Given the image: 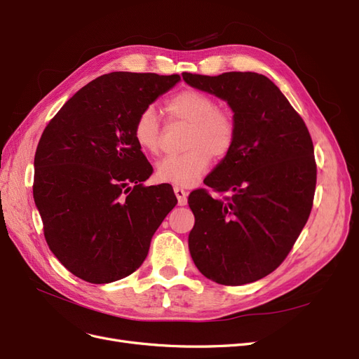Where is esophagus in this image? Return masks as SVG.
I'll list each match as a JSON object with an SVG mask.
<instances>
[{
    "label": "esophagus",
    "instance_id": "34e87169",
    "mask_svg": "<svg viewBox=\"0 0 359 359\" xmlns=\"http://www.w3.org/2000/svg\"><path fill=\"white\" fill-rule=\"evenodd\" d=\"M175 194L177 196L179 205H187V203H188V192L184 191L183 188H180V187H175Z\"/></svg>",
    "mask_w": 359,
    "mask_h": 359
}]
</instances>
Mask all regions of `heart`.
I'll use <instances>...</instances> for the list:
<instances>
[{"label":"heart","mask_w":359,"mask_h":359,"mask_svg":"<svg viewBox=\"0 0 359 359\" xmlns=\"http://www.w3.org/2000/svg\"><path fill=\"white\" fill-rule=\"evenodd\" d=\"M165 111L191 124L187 148L177 155H167L155 167L156 177L172 184H188L200 180L215 158L226 156L235 143L236 127L229 112L216 108L215 99L200 90H183L165 103ZM135 140L144 152L156 154L159 149V119L149 106L143 109L135 123Z\"/></svg>","instance_id":"heart-1"}]
</instances>
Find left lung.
I'll use <instances>...</instances> for the list:
<instances>
[{"mask_svg":"<svg viewBox=\"0 0 359 359\" xmlns=\"http://www.w3.org/2000/svg\"><path fill=\"white\" fill-rule=\"evenodd\" d=\"M184 83L229 104L236 127L231 152L189 195L195 216L189 251L208 280L243 285L284 262L312 210L316 164L306 124L268 76L183 72Z\"/></svg>","mask_w":359,"mask_h":359,"instance_id":"1","label":"left lung"}]
</instances>
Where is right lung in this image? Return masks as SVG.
Wrapping results in <instances>:
<instances>
[{"instance_id": "right-lung-1", "label": "right lung", "mask_w": 359, "mask_h": 359, "mask_svg": "<svg viewBox=\"0 0 359 359\" xmlns=\"http://www.w3.org/2000/svg\"><path fill=\"white\" fill-rule=\"evenodd\" d=\"M179 81V75H102L62 106L38 142L34 201L46 241L87 283L135 272L177 204L171 184H142L152 165L133 130L139 114Z\"/></svg>"}]
</instances>
